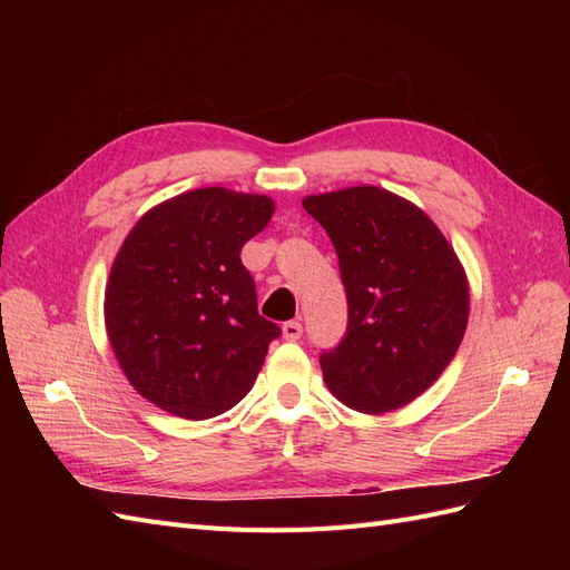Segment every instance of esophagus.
<instances>
[{
	"label": "esophagus",
	"instance_id": "34e87169",
	"mask_svg": "<svg viewBox=\"0 0 570 570\" xmlns=\"http://www.w3.org/2000/svg\"><path fill=\"white\" fill-rule=\"evenodd\" d=\"M283 337L289 340V342L299 340V337H302V323H299V321H287V323H283Z\"/></svg>",
	"mask_w": 570,
	"mask_h": 570
}]
</instances>
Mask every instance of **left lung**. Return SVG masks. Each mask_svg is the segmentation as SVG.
Segmentation results:
<instances>
[{"instance_id":"8db88e82","label":"left lung","mask_w":570,"mask_h":570,"mask_svg":"<svg viewBox=\"0 0 570 570\" xmlns=\"http://www.w3.org/2000/svg\"><path fill=\"white\" fill-rule=\"evenodd\" d=\"M325 228L347 292V333L321 354L323 381L361 413L402 409L450 366L469 323L456 252L416 204L361 185L304 197Z\"/></svg>"}]
</instances>
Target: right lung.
<instances>
[{
  "label": "right lung",
  "instance_id": "obj_1",
  "mask_svg": "<svg viewBox=\"0 0 570 570\" xmlns=\"http://www.w3.org/2000/svg\"><path fill=\"white\" fill-rule=\"evenodd\" d=\"M273 212L266 195L199 187L154 206L120 245L105 295L107 335L151 404L204 421L252 390L281 327L258 316L239 252Z\"/></svg>",
  "mask_w": 570,
  "mask_h": 570
}]
</instances>
